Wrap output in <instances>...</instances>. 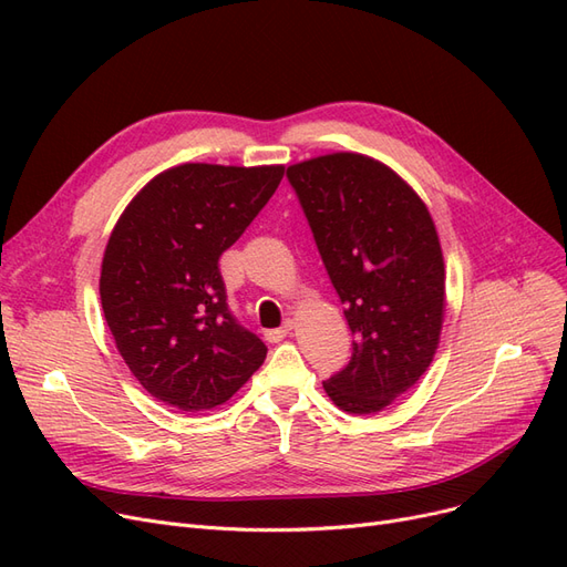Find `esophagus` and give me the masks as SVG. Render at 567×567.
Listing matches in <instances>:
<instances>
[{"instance_id":"34e87169","label":"esophagus","mask_w":567,"mask_h":567,"mask_svg":"<svg viewBox=\"0 0 567 567\" xmlns=\"http://www.w3.org/2000/svg\"><path fill=\"white\" fill-rule=\"evenodd\" d=\"M290 329H293V321H286L281 329H271V331H265V340H269V342H279V340H284L288 333H290Z\"/></svg>"}]
</instances>
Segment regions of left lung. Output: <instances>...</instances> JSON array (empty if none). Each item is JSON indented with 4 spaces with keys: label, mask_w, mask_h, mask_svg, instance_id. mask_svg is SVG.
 <instances>
[{
    "label": "left lung",
    "mask_w": 567,
    "mask_h": 567,
    "mask_svg": "<svg viewBox=\"0 0 567 567\" xmlns=\"http://www.w3.org/2000/svg\"><path fill=\"white\" fill-rule=\"evenodd\" d=\"M286 177L354 336L348 367L323 390L342 411L375 414L437 350L444 262L433 217L404 179L359 153L290 165Z\"/></svg>",
    "instance_id": "left-lung-1"
}]
</instances>
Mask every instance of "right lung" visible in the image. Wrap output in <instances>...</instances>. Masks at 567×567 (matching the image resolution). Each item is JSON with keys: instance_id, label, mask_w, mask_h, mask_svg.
Returning a JSON list of instances; mask_svg holds the SVG:
<instances>
[{"instance_id": "obj_1", "label": "right lung", "mask_w": 567, "mask_h": 567, "mask_svg": "<svg viewBox=\"0 0 567 567\" xmlns=\"http://www.w3.org/2000/svg\"><path fill=\"white\" fill-rule=\"evenodd\" d=\"M284 165L186 163L127 205L101 265V307L144 390L182 411L227 402L267 346L227 305L219 257L277 192Z\"/></svg>"}]
</instances>
